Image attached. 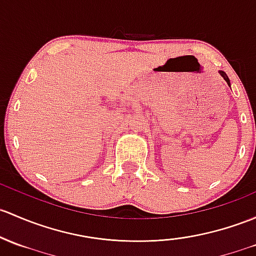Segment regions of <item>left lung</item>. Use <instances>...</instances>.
<instances>
[{"instance_id": "left-lung-1", "label": "left lung", "mask_w": 256, "mask_h": 256, "mask_svg": "<svg viewBox=\"0 0 256 256\" xmlns=\"http://www.w3.org/2000/svg\"><path fill=\"white\" fill-rule=\"evenodd\" d=\"M220 76H222V77H223V78H224V80H226V82H227V83H228V86H230V78H228L227 74H226V72H223V71H220Z\"/></svg>"}]
</instances>
